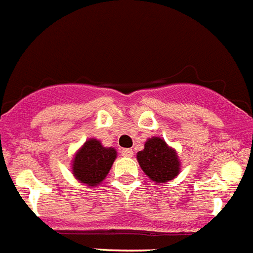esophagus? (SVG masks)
<instances>
[{
  "instance_id": "esophagus-1",
  "label": "esophagus",
  "mask_w": 253,
  "mask_h": 253,
  "mask_svg": "<svg viewBox=\"0 0 253 253\" xmlns=\"http://www.w3.org/2000/svg\"><path fill=\"white\" fill-rule=\"evenodd\" d=\"M122 154L124 157H133V149H122Z\"/></svg>"
}]
</instances>
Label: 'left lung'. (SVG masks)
<instances>
[{
	"label": "left lung",
	"instance_id": "obj_1",
	"mask_svg": "<svg viewBox=\"0 0 253 253\" xmlns=\"http://www.w3.org/2000/svg\"><path fill=\"white\" fill-rule=\"evenodd\" d=\"M137 161L143 172L153 182L162 185L177 177L181 162L175 148H172L160 137L148 138L144 149L137 153Z\"/></svg>",
	"mask_w": 253,
	"mask_h": 253
}]
</instances>
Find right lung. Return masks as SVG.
<instances>
[{"instance_id": "obj_1", "label": "right lung", "mask_w": 253, "mask_h": 253, "mask_svg": "<svg viewBox=\"0 0 253 253\" xmlns=\"http://www.w3.org/2000/svg\"><path fill=\"white\" fill-rule=\"evenodd\" d=\"M113 147H104L99 139L90 138L82 144L73 156L71 171L77 181L88 187L101 184L116 160Z\"/></svg>"}]
</instances>
